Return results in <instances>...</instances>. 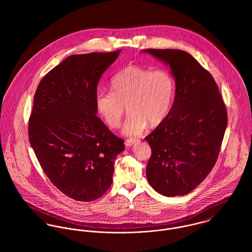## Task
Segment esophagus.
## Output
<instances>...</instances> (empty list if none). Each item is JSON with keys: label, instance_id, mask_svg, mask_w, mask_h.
<instances>
[{"label": "esophagus", "instance_id": "1", "mask_svg": "<svg viewBox=\"0 0 252 252\" xmlns=\"http://www.w3.org/2000/svg\"><path fill=\"white\" fill-rule=\"evenodd\" d=\"M139 142V140H135V139H128V140H126L125 141V144H126V146H132L133 144H136V143H138Z\"/></svg>", "mask_w": 252, "mask_h": 252}]
</instances>
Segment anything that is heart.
<instances>
[{
	"instance_id": "obj_1",
	"label": "heart",
	"mask_w": 252,
	"mask_h": 252,
	"mask_svg": "<svg viewBox=\"0 0 252 252\" xmlns=\"http://www.w3.org/2000/svg\"><path fill=\"white\" fill-rule=\"evenodd\" d=\"M111 92L99 91L95 106L110 128L120 125L125 111H130L123 133L140 135L147 124L156 126L168 115L176 93V80L166 69L151 71L138 65H129L110 80Z\"/></svg>"
}]
</instances>
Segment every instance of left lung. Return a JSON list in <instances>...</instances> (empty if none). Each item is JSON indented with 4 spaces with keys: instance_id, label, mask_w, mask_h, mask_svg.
<instances>
[{
    "instance_id": "8db88e82",
    "label": "left lung",
    "mask_w": 252,
    "mask_h": 252,
    "mask_svg": "<svg viewBox=\"0 0 252 252\" xmlns=\"http://www.w3.org/2000/svg\"><path fill=\"white\" fill-rule=\"evenodd\" d=\"M170 66L176 96L167 117L147 136L151 156L146 178L158 193L183 196L213 170L225 130L227 111L216 80L189 53L144 49Z\"/></svg>"
}]
</instances>
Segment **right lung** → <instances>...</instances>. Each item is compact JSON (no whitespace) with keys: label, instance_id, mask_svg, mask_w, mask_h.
I'll use <instances>...</instances> for the list:
<instances>
[{"label":"right lung","instance_id":"1","mask_svg":"<svg viewBox=\"0 0 252 252\" xmlns=\"http://www.w3.org/2000/svg\"><path fill=\"white\" fill-rule=\"evenodd\" d=\"M120 49L66 58L40 80L29 119V141L49 180L75 201H94L112 183L124 150L96 115L97 85Z\"/></svg>","mask_w":252,"mask_h":252}]
</instances>
